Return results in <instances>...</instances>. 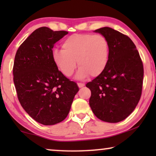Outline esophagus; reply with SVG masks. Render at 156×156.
<instances>
[{"label": "esophagus", "mask_w": 156, "mask_h": 156, "mask_svg": "<svg viewBox=\"0 0 156 156\" xmlns=\"http://www.w3.org/2000/svg\"><path fill=\"white\" fill-rule=\"evenodd\" d=\"M77 85H78V87H80V88H82V87L84 86V83H77Z\"/></svg>", "instance_id": "34e87169"}]
</instances>
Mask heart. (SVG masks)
<instances>
[{
	"label": "heart",
	"instance_id": "heart-1",
	"mask_svg": "<svg viewBox=\"0 0 156 156\" xmlns=\"http://www.w3.org/2000/svg\"><path fill=\"white\" fill-rule=\"evenodd\" d=\"M62 50H54L52 61L59 71L70 76L80 66L76 77L91 75L97 77L103 73L109 57V44L104 36L91 34H74L64 40Z\"/></svg>",
	"mask_w": 156,
	"mask_h": 156
}]
</instances>
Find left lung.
Returning <instances> with one entry per match:
<instances>
[{"label": "left lung", "instance_id": "obj_1", "mask_svg": "<svg viewBox=\"0 0 156 156\" xmlns=\"http://www.w3.org/2000/svg\"><path fill=\"white\" fill-rule=\"evenodd\" d=\"M109 44V57L105 70L88 82L89 105L96 116L108 123L126 119L141 96L144 66L139 53L128 36L108 27L94 30Z\"/></svg>", "mask_w": 156, "mask_h": 156}]
</instances>
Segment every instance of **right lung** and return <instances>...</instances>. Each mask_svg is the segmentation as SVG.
<instances>
[{
	"mask_svg": "<svg viewBox=\"0 0 156 156\" xmlns=\"http://www.w3.org/2000/svg\"><path fill=\"white\" fill-rule=\"evenodd\" d=\"M67 34L40 27L21 44L15 57L12 72L19 101L34 120L45 126L65 119L79 91L52 58L54 44Z\"/></svg>",
	"mask_w": 156,
	"mask_h": 156,
	"instance_id": "right-lung-1",
	"label": "right lung"
}]
</instances>
